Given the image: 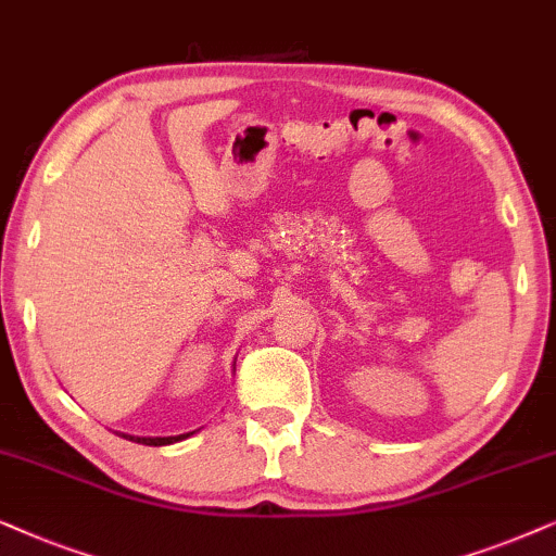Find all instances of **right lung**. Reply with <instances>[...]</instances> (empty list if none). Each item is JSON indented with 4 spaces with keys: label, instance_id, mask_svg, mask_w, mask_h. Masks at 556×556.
<instances>
[{
    "label": "right lung",
    "instance_id": "right-lung-1",
    "mask_svg": "<svg viewBox=\"0 0 556 556\" xmlns=\"http://www.w3.org/2000/svg\"><path fill=\"white\" fill-rule=\"evenodd\" d=\"M192 432L188 434H175V438H135V434H122V438H127L131 442H139V445H150V447H162V445H173V442H180L185 438H190Z\"/></svg>",
    "mask_w": 556,
    "mask_h": 556
}]
</instances>
